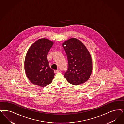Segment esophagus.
I'll list each match as a JSON object with an SVG mask.
<instances>
[{"instance_id": "34e87169", "label": "esophagus", "mask_w": 124, "mask_h": 124, "mask_svg": "<svg viewBox=\"0 0 124 124\" xmlns=\"http://www.w3.org/2000/svg\"><path fill=\"white\" fill-rule=\"evenodd\" d=\"M60 71L59 70H54V72L55 73H57L59 72Z\"/></svg>"}]
</instances>
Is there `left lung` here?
Masks as SVG:
<instances>
[{
  "instance_id": "obj_1",
  "label": "left lung",
  "mask_w": 124,
  "mask_h": 124,
  "mask_svg": "<svg viewBox=\"0 0 124 124\" xmlns=\"http://www.w3.org/2000/svg\"><path fill=\"white\" fill-rule=\"evenodd\" d=\"M66 54L68 68L64 77L70 83L77 85L87 81L93 70L90 53L79 40L71 38L62 44Z\"/></svg>"
}]
</instances>
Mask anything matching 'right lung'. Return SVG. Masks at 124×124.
I'll use <instances>...</instances> for the list:
<instances>
[{
	"instance_id": "obj_1",
	"label": "right lung",
	"mask_w": 124,
	"mask_h": 124,
	"mask_svg": "<svg viewBox=\"0 0 124 124\" xmlns=\"http://www.w3.org/2000/svg\"><path fill=\"white\" fill-rule=\"evenodd\" d=\"M54 42L45 38L39 39L31 46L26 53L24 67L26 75L35 85L44 87L51 83L55 75L47 59Z\"/></svg>"
}]
</instances>
